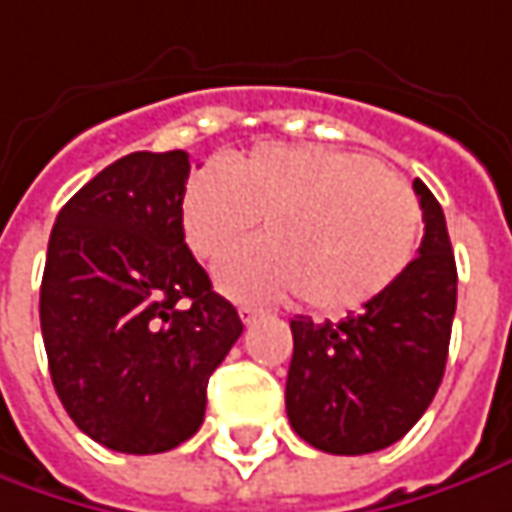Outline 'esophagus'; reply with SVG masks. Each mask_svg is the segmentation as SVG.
<instances>
[{"label": "esophagus", "mask_w": 512, "mask_h": 512, "mask_svg": "<svg viewBox=\"0 0 512 512\" xmlns=\"http://www.w3.org/2000/svg\"><path fill=\"white\" fill-rule=\"evenodd\" d=\"M238 316H241L243 325H252L255 319L263 316V311H257V308H252V305H241V308H238Z\"/></svg>", "instance_id": "obj_1"}]
</instances>
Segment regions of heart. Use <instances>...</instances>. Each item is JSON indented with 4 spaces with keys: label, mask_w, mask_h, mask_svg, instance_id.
<instances>
[{
    "label": "heart",
    "mask_w": 512,
    "mask_h": 512,
    "mask_svg": "<svg viewBox=\"0 0 512 512\" xmlns=\"http://www.w3.org/2000/svg\"><path fill=\"white\" fill-rule=\"evenodd\" d=\"M184 238L218 260L263 218L266 241L218 266V288L241 302L300 294L322 314L364 308L401 280L420 241L412 187L375 159L325 145H257L198 168L182 193Z\"/></svg>",
    "instance_id": "obj_1"
}]
</instances>
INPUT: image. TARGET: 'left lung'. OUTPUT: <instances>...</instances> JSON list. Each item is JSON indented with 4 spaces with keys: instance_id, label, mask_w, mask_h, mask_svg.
Masks as SVG:
<instances>
[{
    "instance_id": "8db88e82",
    "label": "left lung",
    "mask_w": 512,
    "mask_h": 512,
    "mask_svg": "<svg viewBox=\"0 0 512 512\" xmlns=\"http://www.w3.org/2000/svg\"><path fill=\"white\" fill-rule=\"evenodd\" d=\"M423 241L401 280L342 322L294 316L285 412L328 454H373L398 443L429 409L446 373L457 311V263L446 215L415 179Z\"/></svg>"
}]
</instances>
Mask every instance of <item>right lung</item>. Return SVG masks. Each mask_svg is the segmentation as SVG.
<instances>
[{"label":"right lung","instance_id":"add662e5","mask_svg":"<svg viewBox=\"0 0 512 512\" xmlns=\"http://www.w3.org/2000/svg\"><path fill=\"white\" fill-rule=\"evenodd\" d=\"M184 151H137L66 201L47 246L41 336L66 415L120 454L190 440L243 333L184 243Z\"/></svg>","mask_w":512,"mask_h":512}]
</instances>
